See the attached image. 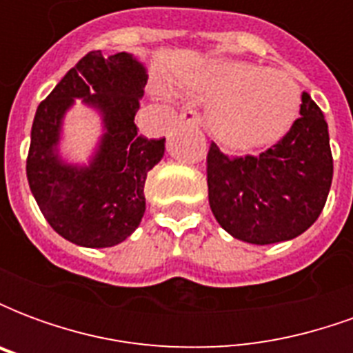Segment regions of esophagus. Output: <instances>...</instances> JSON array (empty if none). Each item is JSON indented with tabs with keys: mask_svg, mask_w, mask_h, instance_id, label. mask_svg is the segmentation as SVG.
<instances>
[{
	"mask_svg": "<svg viewBox=\"0 0 353 353\" xmlns=\"http://www.w3.org/2000/svg\"><path fill=\"white\" fill-rule=\"evenodd\" d=\"M179 123L187 124V126H192V128H200L202 126V117L196 113V111H183L179 115Z\"/></svg>",
	"mask_w": 353,
	"mask_h": 353,
	"instance_id": "1",
	"label": "esophagus"
}]
</instances>
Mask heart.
<instances>
[{
  "label": "heart",
  "mask_w": 353,
  "mask_h": 353,
  "mask_svg": "<svg viewBox=\"0 0 353 353\" xmlns=\"http://www.w3.org/2000/svg\"><path fill=\"white\" fill-rule=\"evenodd\" d=\"M194 88L214 100L208 124L225 145H270L289 130L301 105V88L288 73L248 62L219 60L206 68Z\"/></svg>",
  "instance_id": "heart-1"
}]
</instances>
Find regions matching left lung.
<instances>
[{
	"mask_svg": "<svg viewBox=\"0 0 353 353\" xmlns=\"http://www.w3.org/2000/svg\"><path fill=\"white\" fill-rule=\"evenodd\" d=\"M208 196L215 219L248 244H276L303 234L325 206L333 154L321 109L303 92L301 117L261 154L230 157L212 141Z\"/></svg>",
	"mask_w": 353,
	"mask_h": 353,
	"instance_id": "left-lung-1",
	"label": "left lung"
}]
</instances>
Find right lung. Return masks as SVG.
<instances>
[{"label":"right lung","instance_id":"1","mask_svg":"<svg viewBox=\"0 0 353 353\" xmlns=\"http://www.w3.org/2000/svg\"><path fill=\"white\" fill-rule=\"evenodd\" d=\"M147 83L128 52L90 50L39 103L32 124L26 176L52 229L83 248H111L138 229L145 179L164 154V138L147 139L134 117ZM75 97L101 109L106 134L88 167L65 165L56 151L59 126Z\"/></svg>","mask_w":353,"mask_h":353}]
</instances>
